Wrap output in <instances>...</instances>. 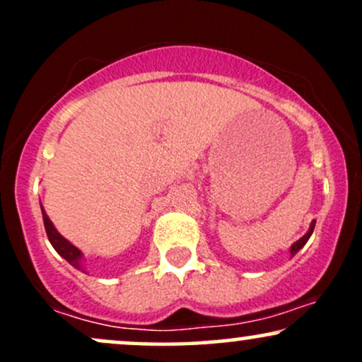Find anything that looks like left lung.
Masks as SVG:
<instances>
[{
    "label": "left lung",
    "instance_id": "1",
    "mask_svg": "<svg viewBox=\"0 0 362 362\" xmlns=\"http://www.w3.org/2000/svg\"><path fill=\"white\" fill-rule=\"evenodd\" d=\"M315 223H317V221H311V224H310V230L306 231V235H303L301 238L298 240L296 243H293V247H291V257H294V255H296V253L300 252L303 247H305L306 242H308V240H310V236H311V233H313V230H315Z\"/></svg>",
    "mask_w": 362,
    "mask_h": 362
}]
</instances>
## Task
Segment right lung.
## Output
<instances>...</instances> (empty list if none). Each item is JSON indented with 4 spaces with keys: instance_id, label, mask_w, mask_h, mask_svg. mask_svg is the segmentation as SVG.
<instances>
[{
    "instance_id": "1",
    "label": "right lung",
    "mask_w": 362,
    "mask_h": 362,
    "mask_svg": "<svg viewBox=\"0 0 362 362\" xmlns=\"http://www.w3.org/2000/svg\"><path fill=\"white\" fill-rule=\"evenodd\" d=\"M40 209H42V218H44V226H45V233H47V238L51 245L54 247V250H56L62 259H66L69 262V264L73 265L74 269H78V271L85 272V267H83V253L78 247H74L73 243H69L68 240L62 236L59 231L54 228V224L51 219H49V216L45 214L44 207L40 206Z\"/></svg>"
}]
</instances>
